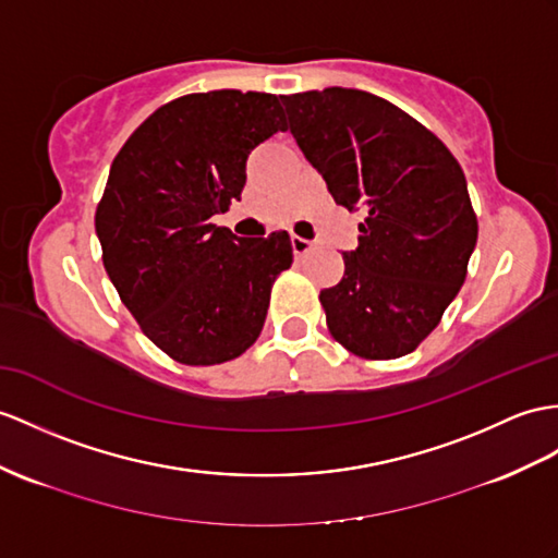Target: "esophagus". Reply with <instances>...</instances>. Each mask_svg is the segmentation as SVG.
<instances>
[{
  "label": "esophagus",
  "instance_id": "esophagus-1",
  "mask_svg": "<svg viewBox=\"0 0 558 558\" xmlns=\"http://www.w3.org/2000/svg\"><path fill=\"white\" fill-rule=\"evenodd\" d=\"M291 246H293L295 255H305V253L312 251V246H315V243L303 239V236H291Z\"/></svg>",
  "mask_w": 558,
  "mask_h": 558
}]
</instances>
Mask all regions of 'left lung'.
Masks as SVG:
<instances>
[{
    "mask_svg": "<svg viewBox=\"0 0 558 558\" xmlns=\"http://www.w3.org/2000/svg\"><path fill=\"white\" fill-rule=\"evenodd\" d=\"M289 128L338 206L369 210L345 275L319 293L352 355L396 360L440 324L478 239L464 170L436 134L376 94L345 87L281 97Z\"/></svg>",
    "mask_w": 558,
    "mask_h": 558,
    "instance_id": "1",
    "label": "left lung"
}]
</instances>
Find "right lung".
Here are the masks:
<instances>
[{
    "label": "right lung",
    "instance_id": "add662e5",
    "mask_svg": "<svg viewBox=\"0 0 558 558\" xmlns=\"http://www.w3.org/2000/svg\"><path fill=\"white\" fill-rule=\"evenodd\" d=\"M289 130L275 94H186L118 151L94 215L104 267L142 331L172 360L222 364L260 336L287 232L239 239L213 225L241 198L257 144Z\"/></svg>",
    "mask_w": 558,
    "mask_h": 558
}]
</instances>
